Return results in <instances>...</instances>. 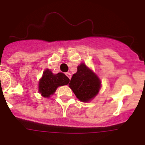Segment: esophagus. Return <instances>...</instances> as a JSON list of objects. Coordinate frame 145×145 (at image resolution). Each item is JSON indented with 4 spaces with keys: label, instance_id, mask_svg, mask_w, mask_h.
<instances>
[{
    "label": "esophagus",
    "instance_id": "1",
    "mask_svg": "<svg viewBox=\"0 0 145 145\" xmlns=\"http://www.w3.org/2000/svg\"><path fill=\"white\" fill-rule=\"evenodd\" d=\"M66 76H68V77H69V78L71 80V74L70 73H69V72H67V73H66Z\"/></svg>",
    "mask_w": 145,
    "mask_h": 145
}]
</instances>
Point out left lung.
Returning a JSON list of instances; mask_svg holds the SVG:
<instances>
[{
  "label": "left lung",
  "mask_w": 145,
  "mask_h": 145,
  "mask_svg": "<svg viewBox=\"0 0 145 145\" xmlns=\"http://www.w3.org/2000/svg\"><path fill=\"white\" fill-rule=\"evenodd\" d=\"M101 83L99 76L82 63L77 66V71L73 74L69 86L79 100L89 103L99 93Z\"/></svg>",
  "instance_id": "obj_1"
}]
</instances>
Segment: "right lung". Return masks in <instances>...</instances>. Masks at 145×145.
Segmentation results:
<instances>
[{"label":"right lung","mask_w":145,"mask_h":145,"mask_svg":"<svg viewBox=\"0 0 145 145\" xmlns=\"http://www.w3.org/2000/svg\"><path fill=\"white\" fill-rule=\"evenodd\" d=\"M70 81L69 77L63 73L53 74L49 69H46L42 73V76L38 84V92L45 98H49L55 93L59 86L68 85Z\"/></svg>","instance_id":"right-lung-1"}]
</instances>
